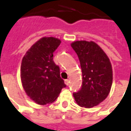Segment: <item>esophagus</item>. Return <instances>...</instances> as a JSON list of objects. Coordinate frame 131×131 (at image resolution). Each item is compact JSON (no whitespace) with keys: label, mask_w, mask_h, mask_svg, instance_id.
<instances>
[{"label":"esophagus","mask_w":131,"mask_h":131,"mask_svg":"<svg viewBox=\"0 0 131 131\" xmlns=\"http://www.w3.org/2000/svg\"><path fill=\"white\" fill-rule=\"evenodd\" d=\"M64 83H65L66 85H68L69 84V80H65V81H64Z\"/></svg>","instance_id":"34e87169"}]
</instances>
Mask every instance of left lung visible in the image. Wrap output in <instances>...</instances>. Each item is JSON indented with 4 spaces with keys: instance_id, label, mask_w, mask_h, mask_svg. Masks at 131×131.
I'll return each instance as SVG.
<instances>
[{
    "instance_id": "left-lung-1",
    "label": "left lung",
    "mask_w": 131,
    "mask_h": 131,
    "mask_svg": "<svg viewBox=\"0 0 131 131\" xmlns=\"http://www.w3.org/2000/svg\"><path fill=\"white\" fill-rule=\"evenodd\" d=\"M79 59L83 81L79 92L74 93L78 105L95 107L107 98L112 88V64L104 50L94 41L77 40L71 43Z\"/></svg>"
}]
</instances>
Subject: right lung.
<instances>
[{"mask_svg": "<svg viewBox=\"0 0 131 131\" xmlns=\"http://www.w3.org/2000/svg\"><path fill=\"white\" fill-rule=\"evenodd\" d=\"M60 43L57 38H41L27 50L21 61L22 87L27 96L38 104L53 102L66 86L60 77V67L52 58Z\"/></svg>", "mask_w": 131, "mask_h": 131, "instance_id": "obj_1", "label": "right lung"}]
</instances>
